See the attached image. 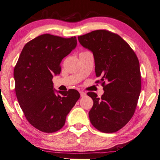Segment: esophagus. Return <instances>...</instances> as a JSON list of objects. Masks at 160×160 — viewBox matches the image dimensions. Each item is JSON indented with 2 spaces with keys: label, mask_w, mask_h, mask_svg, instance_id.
I'll list each match as a JSON object with an SVG mask.
<instances>
[{
  "label": "esophagus",
  "mask_w": 160,
  "mask_h": 160,
  "mask_svg": "<svg viewBox=\"0 0 160 160\" xmlns=\"http://www.w3.org/2000/svg\"><path fill=\"white\" fill-rule=\"evenodd\" d=\"M80 96L82 97H85L86 95H87V93L83 92V91H80Z\"/></svg>",
  "instance_id": "obj_1"
}]
</instances>
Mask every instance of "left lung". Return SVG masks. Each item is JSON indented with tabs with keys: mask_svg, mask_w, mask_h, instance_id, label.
I'll list each match as a JSON object with an SVG mask.
<instances>
[{
	"mask_svg": "<svg viewBox=\"0 0 160 160\" xmlns=\"http://www.w3.org/2000/svg\"><path fill=\"white\" fill-rule=\"evenodd\" d=\"M94 56L97 77H101L104 93L87 95L93 100L90 121L101 132L112 133L132 118L141 92L139 61L129 44L119 35L99 30L78 37Z\"/></svg>",
	"mask_w": 160,
	"mask_h": 160,
	"instance_id": "8db88e82",
	"label": "left lung"
}]
</instances>
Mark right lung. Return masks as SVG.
Instances as JSON below:
<instances>
[{"label":"right lung","instance_id":"right-lung-1","mask_svg":"<svg viewBox=\"0 0 160 160\" xmlns=\"http://www.w3.org/2000/svg\"><path fill=\"white\" fill-rule=\"evenodd\" d=\"M76 45V36L40 35L26 44L15 67V89L20 108L30 124L42 132H54L62 128L80 97L74 89L56 91L52 81L61 72V61Z\"/></svg>","mask_w":160,"mask_h":160}]
</instances>
